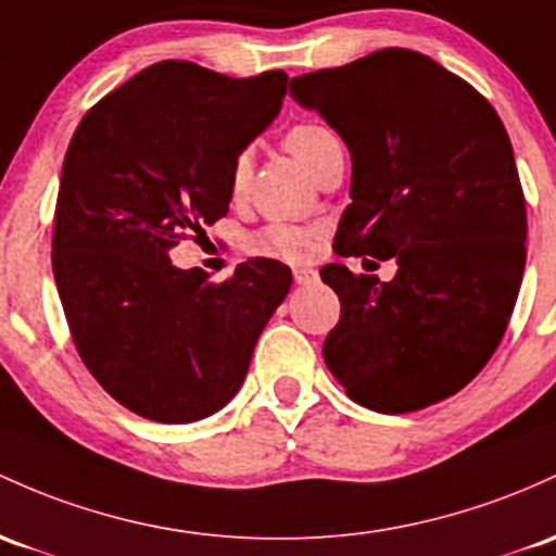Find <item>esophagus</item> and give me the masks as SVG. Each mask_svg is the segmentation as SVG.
Listing matches in <instances>:
<instances>
[{"instance_id":"esophagus-1","label":"esophagus","mask_w":556,"mask_h":556,"mask_svg":"<svg viewBox=\"0 0 556 556\" xmlns=\"http://www.w3.org/2000/svg\"><path fill=\"white\" fill-rule=\"evenodd\" d=\"M292 277H295V285H311L319 279V274H316V268H308V266H301L292 271Z\"/></svg>"}]
</instances>
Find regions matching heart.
<instances>
[{
  "label": "heart",
  "instance_id": "obj_1",
  "mask_svg": "<svg viewBox=\"0 0 556 556\" xmlns=\"http://www.w3.org/2000/svg\"><path fill=\"white\" fill-rule=\"evenodd\" d=\"M282 148L301 163L308 174H319L321 166L340 152V142L332 131L319 121H298L288 131L282 134ZM250 176L248 155H237L229 168V198L240 200L245 194ZM314 231L292 227V224L271 222L266 227L248 237V250L255 255H266V258H282V261H303L314 250Z\"/></svg>",
  "mask_w": 556,
  "mask_h": 556
}]
</instances>
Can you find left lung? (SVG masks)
Listing matches in <instances>:
<instances>
[{"label":"left lung","mask_w":556,"mask_h":556,"mask_svg":"<svg viewBox=\"0 0 556 556\" xmlns=\"http://www.w3.org/2000/svg\"><path fill=\"white\" fill-rule=\"evenodd\" d=\"M290 91L351 150L338 255L399 264L390 282L321 266L340 298L329 371L380 414L459 393L502 343L526 271V194L502 118L465 78L401 47L303 73Z\"/></svg>","instance_id":"8db88e82"}]
</instances>
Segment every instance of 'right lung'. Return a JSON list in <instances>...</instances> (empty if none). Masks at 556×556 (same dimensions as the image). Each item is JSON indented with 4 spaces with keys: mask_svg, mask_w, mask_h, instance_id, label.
I'll use <instances>...</instances> for the list:
<instances>
[{
    "mask_svg": "<svg viewBox=\"0 0 556 556\" xmlns=\"http://www.w3.org/2000/svg\"><path fill=\"white\" fill-rule=\"evenodd\" d=\"M288 73L229 78L163 60L102 97L60 176L52 271L73 345L144 419L185 425L229 404L290 266L250 258L227 282L170 250L229 211V168L277 118Z\"/></svg>",
    "mask_w": 556,
    "mask_h": 556,
    "instance_id": "add662e5",
    "label": "right lung"
}]
</instances>
